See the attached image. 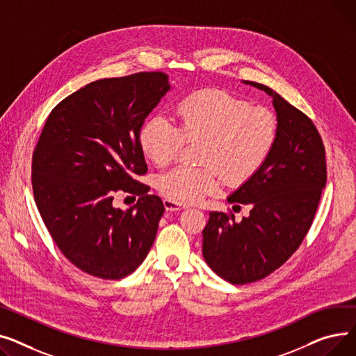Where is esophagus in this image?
<instances>
[{"instance_id":"esophagus-1","label":"esophagus","mask_w":356,"mask_h":356,"mask_svg":"<svg viewBox=\"0 0 356 356\" xmlns=\"http://www.w3.org/2000/svg\"><path fill=\"white\" fill-rule=\"evenodd\" d=\"M163 207L166 211H179V210H184V208H186V205L184 204H179V202H175L172 200H163Z\"/></svg>"}]
</instances>
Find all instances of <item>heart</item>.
<instances>
[{"instance_id":"1","label":"heart","mask_w":356,"mask_h":356,"mask_svg":"<svg viewBox=\"0 0 356 356\" xmlns=\"http://www.w3.org/2000/svg\"><path fill=\"white\" fill-rule=\"evenodd\" d=\"M178 128L162 113L142 124L138 142L143 155L158 166L168 165L182 139L201 140L198 168L175 166L158 177L162 195L175 202H195L220 188V172L238 184L264 163L277 139V119L264 108L224 90L207 89L185 96L175 106Z\"/></svg>"}]
</instances>
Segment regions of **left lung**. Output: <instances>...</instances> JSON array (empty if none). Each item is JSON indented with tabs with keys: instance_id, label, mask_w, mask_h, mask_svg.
Wrapping results in <instances>:
<instances>
[{
	"instance_id": "obj_1",
	"label": "left lung",
	"mask_w": 356,
	"mask_h": 356,
	"mask_svg": "<svg viewBox=\"0 0 356 356\" xmlns=\"http://www.w3.org/2000/svg\"><path fill=\"white\" fill-rule=\"evenodd\" d=\"M243 83L273 100L277 139L260 168L227 198L248 205V217L237 222L234 216L211 211L202 229L204 260L233 284L268 276L296 252L326 184L325 146L313 122L273 89Z\"/></svg>"
}]
</instances>
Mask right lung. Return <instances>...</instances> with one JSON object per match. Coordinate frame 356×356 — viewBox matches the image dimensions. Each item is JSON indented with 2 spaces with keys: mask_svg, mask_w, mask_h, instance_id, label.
<instances>
[{
  "mask_svg": "<svg viewBox=\"0 0 356 356\" xmlns=\"http://www.w3.org/2000/svg\"><path fill=\"white\" fill-rule=\"evenodd\" d=\"M171 90L161 72L100 79L63 99L49 115L33 155V193L54 243L76 267L122 279L148 256L165 211L136 177L146 174L138 135ZM118 191L140 195L128 211Z\"/></svg>",
  "mask_w": 356,
  "mask_h": 356,
  "instance_id": "right-lung-1",
  "label": "right lung"
}]
</instances>
